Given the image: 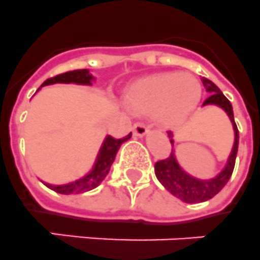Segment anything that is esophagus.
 Wrapping results in <instances>:
<instances>
[{"instance_id": "esophagus-1", "label": "esophagus", "mask_w": 260, "mask_h": 260, "mask_svg": "<svg viewBox=\"0 0 260 260\" xmlns=\"http://www.w3.org/2000/svg\"><path fill=\"white\" fill-rule=\"evenodd\" d=\"M147 132H148V126L144 123H136L134 124V126H132V134H134L135 136L141 137L147 134Z\"/></svg>"}]
</instances>
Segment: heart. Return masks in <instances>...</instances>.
I'll return each instance as SVG.
<instances>
[{"label":"heart","mask_w":260,"mask_h":260,"mask_svg":"<svg viewBox=\"0 0 260 260\" xmlns=\"http://www.w3.org/2000/svg\"><path fill=\"white\" fill-rule=\"evenodd\" d=\"M201 98L198 80L190 75L162 74L136 83L126 92V103L140 112L156 110L162 125L177 126L196 110Z\"/></svg>","instance_id":"b5f03b06"}]
</instances>
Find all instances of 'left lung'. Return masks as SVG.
<instances>
[{
  "instance_id": "8db88e82",
  "label": "left lung",
  "mask_w": 260,
  "mask_h": 260,
  "mask_svg": "<svg viewBox=\"0 0 260 260\" xmlns=\"http://www.w3.org/2000/svg\"><path fill=\"white\" fill-rule=\"evenodd\" d=\"M201 80L204 83L206 91L210 93V96L204 102V106L215 104V106H219L226 111V113L230 117L231 123H233V126H234L235 140L234 147H233V150H231V154L229 157V161L224 169L218 174L217 177L211 178V180H197V178L191 177L187 173H185L178 165L176 157H174L173 140H171V154L154 164V173H156L157 180L160 181L169 193L173 194L174 197L180 198L181 201L187 202V204L208 201L222 190V187L228 184V181L230 180L233 171H234L238 144H239V132H238L237 124H235L234 112H233L231 103L229 102L228 98L221 92V89L218 88L211 80H209L208 78H202ZM168 135H169V137H172V132H168Z\"/></svg>"
}]
</instances>
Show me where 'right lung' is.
I'll return each mask as SVG.
<instances>
[{
  "label": "right lung",
  "mask_w": 260,
  "mask_h": 260,
  "mask_svg": "<svg viewBox=\"0 0 260 260\" xmlns=\"http://www.w3.org/2000/svg\"><path fill=\"white\" fill-rule=\"evenodd\" d=\"M92 76L89 75L88 70H74V71H69V73L59 74V75L52 76L47 80L43 82L42 86H47V84H54V83H76V84H91ZM41 86V87H42ZM132 134L126 135L125 137L117 139L113 136H107L104 140L103 145L100 148V152L98 154L96 162L95 167L92 168V171L89 172L87 176L76 180L75 182L67 185H49L45 184L46 186L50 187L51 190L56 191L60 194H79L84 193V191L92 190L96 186H99L100 182L106 178V176L110 172V168L112 165L115 156H116L117 150H119L120 145L126 141Z\"/></svg>",
  "instance_id": "1"
}]
</instances>
